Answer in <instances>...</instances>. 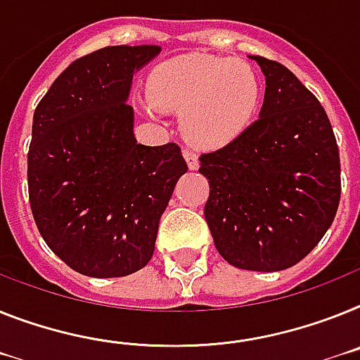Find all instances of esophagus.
<instances>
[{
    "instance_id": "esophagus-1",
    "label": "esophagus",
    "mask_w": 360,
    "mask_h": 360,
    "mask_svg": "<svg viewBox=\"0 0 360 360\" xmlns=\"http://www.w3.org/2000/svg\"><path fill=\"white\" fill-rule=\"evenodd\" d=\"M183 155H185L186 165H188L190 170H198V166H199L198 153H195L194 150H190V148H185V150H183Z\"/></svg>"
}]
</instances>
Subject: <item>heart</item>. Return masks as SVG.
Returning <instances> with one entry per match:
<instances>
[{"instance_id":"1","label":"heart","mask_w":360,"mask_h":360,"mask_svg":"<svg viewBox=\"0 0 360 360\" xmlns=\"http://www.w3.org/2000/svg\"><path fill=\"white\" fill-rule=\"evenodd\" d=\"M148 93L157 108L181 113V126L192 143L223 146L255 120L259 80L241 60L183 54L153 69Z\"/></svg>"}]
</instances>
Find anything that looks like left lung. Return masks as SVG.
Instances as JSON below:
<instances>
[{
    "label": "left lung",
    "mask_w": 360,
    "mask_h": 360,
    "mask_svg": "<svg viewBox=\"0 0 360 360\" xmlns=\"http://www.w3.org/2000/svg\"><path fill=\"white\" fill-rule=\"evenodd\" d=\"M265 77L259 119L199 157L210 185L205 219L238 269L273 273L306 258L340 201L339 146L324 108L282 63L249 56Z\"/></svg>",
    "instance_id": "obj_1"
}]
</instances>
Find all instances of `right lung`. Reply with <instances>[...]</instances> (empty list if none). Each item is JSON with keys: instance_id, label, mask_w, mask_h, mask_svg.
Segmentation results:
<instances>
[{"instance_id": "1", "label": "right lung", "mask_w": 360, "mask_h": 360, "mask_svg": "<svg viewBox=\"0 0 360 360\" xmlns=\"http://www.w3.org/2000/svg\"><path fill=\"white\" fill-rule=\"evenodd\" d=\"M159 45H113L75 60L36 105L27 155L41 238L77 273L128 276L152 259L157 229L188 166L175 143L139 144L134 75Z\"/></svg>"}]
</instances>
